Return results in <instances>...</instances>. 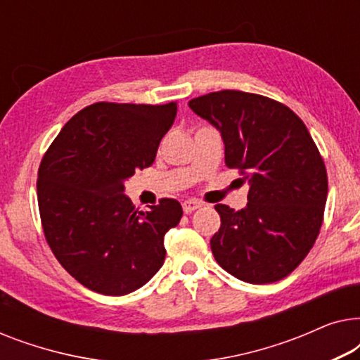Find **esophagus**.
Here are the masks:
<instances>
[{
	"instance_id": "34e87169",
	"label": "esophagus",
	"mask_w": 360,
	"mask_h": 360,
	"mask_svg": "<svg viewBox=\"0 0 360 360\" xmlns=\"http://www.w3.org/2000/svg\"><path fill=\"white\" fill-rule=\"evenodd\" d=\"M184 211H185V214H190V213H193L195 210H198V208H201V203L200 201H196V200H186V201H184Z\"/></svg>"
}]
</instances>
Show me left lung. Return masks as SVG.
Returning <instances> with one entry per match:
<instances>
[{"instance_id":"1","label":"left lung","mask_w":360,"mask_h":360,"mask_svg":"<svg viewBox=\"0 0 360 360\" xmlns=\"http://www.w3.org/2000/svg\"><path fill=\"white\" fill-rule=\"evenodd\" d=\"M218 127L229 169L249 179L248 208L216 205L221 228L211 250L243 282H278L316 243L328 198V174L304 122L272 98L223 90L190 100Z\"/></svg>"}]
</instances>
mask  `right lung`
Listing matches in <instances>:
<instances>
[{
    "label": "right lung",
    "instance_id": "1",
    "mask_svg": "<svg viewBox=\"0 0 360 360\" xmlns=\"http://www.w3.org/2000/svg\"><path fill=\"white\" fill-rule=\"evenodd\" d=\"M175 116L176 101L93 103L62 127L44 154L37 174L44 236L83 287L127 295L164 264L165 233L180 223L181 205L162 198L139 211L122 191L137 169L154 164Z\"/></svg>",
    "mask_w": 360,
    "mask_h": 360
}]
</instances>
